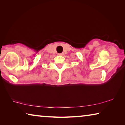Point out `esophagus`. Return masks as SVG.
Returning <instances> with one entry per match:
<instances>
[{"label":"esophagus","mask_w":125,"mask_h":125,"mask_svg":"<svg viewBox=\"0 0 125 125\" xmlns=\"http://www.w3.org/2000/svg\"><path fill=\"white\" fill-rule=\"evenodd\" d=\"M63 54V53H59L58 55H62Z\"/></svg>","instance_id":"esophagus-1"}]
</instances>
